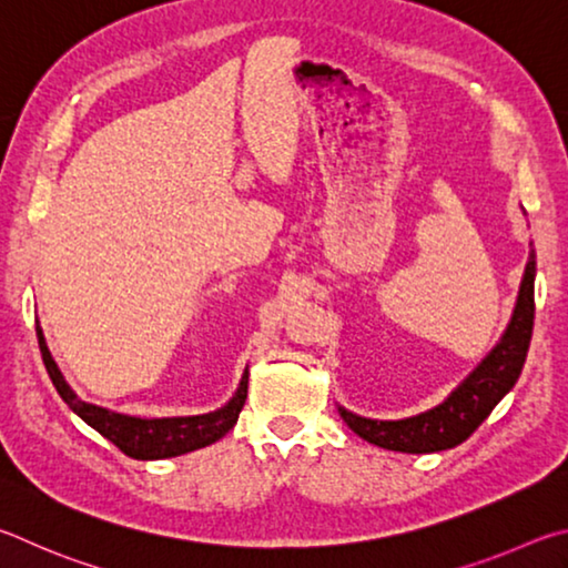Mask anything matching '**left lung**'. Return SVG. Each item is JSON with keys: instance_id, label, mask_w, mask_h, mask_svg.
<instances>
[{"instance_id": "1", "label": "left lung", "mask_w": 568, "mask_h": 568, "mask_svg": "<svg viewBox=\"0 0 568 568\" xmlns=\"http://www.w3.org/2000/svg\"><path fill=\"white\" fill-rule=\"evenodd\" d=\"M534 278L536 252L531 246L514 314L501 339L442 404L406 419H369L336 406L346 426L364 442L402 454H434L469 439L494 406L514 389L524 369L534 332Z\"/></svg>"}]
</instances>
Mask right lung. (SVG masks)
I'll list each match as a JSON object with an SVG mask.
<instances>
[{"instance_id": "right-lung-1", "label": "right lung", "mask_w": 568, "mask_h": 568, "mask_svg": "<svg viewBox=\"0 0 568 568\" xmlns=\"http://www.w3.org/2000/svg\"><path fill=\"white\" fill-rule=\"evenodd\" d=\"M37 339L39 352H42V362L47 366L49 379H52L57 394L62 396L64 404L72 409L79 419L92 426L104 439L112 442L116 449H122L132 459L154 462V459H172V456H182L189 452L204 449V446L222 439L229 429H234L239 419V412L246 402L248 389V369H244L242 379L232 399H229L222 409L209 414H194V416H162V419H146V416H132L119 414L104 406L89 404L79 399L72 386L64 382V374L59 372L57 362L49 352L42 326L37 322Z\"/></svg>"}]
</instances>
